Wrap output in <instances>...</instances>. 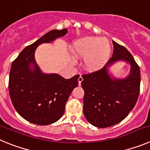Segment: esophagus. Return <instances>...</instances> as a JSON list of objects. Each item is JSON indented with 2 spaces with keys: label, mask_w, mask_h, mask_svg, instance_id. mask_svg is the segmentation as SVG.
<instances>
[{
  "label": "esophagus",
  "mask_w": 150,
  "mask_h": 150,
  "mask_svg": "<svg viewBox=\"0 0 150 150\" xmlns=\"http://www.w3.org/2000/svg\"><path fill=\"white\" fill-rule=\"evenodd\" d=\"M83 76H82L81 75H80V76H79V78H78V82H79V86L81 85V83H82V81H83Z\"/></svg>",
  "instance_id": "obj_1"
}]
</instances>
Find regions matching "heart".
Wrapping results in <instances>:
<instances>
[{
    "mask_svg": "<svg viewBox=\"0 0 150 150\" xmlns=\"http://www.w3.org/2000/svg\"><path fill=\"white\" fill-rule=\"evenodd\" d=\"M72 52L77 58H84L83 65L86 70L93 72L107 64L110 57L111 46L107 39L86 37L74 42Z\"/></svg>",
    "mask_w": 150,
    "mask_h": 150,
    "instance_id": "b5f03b06",
    "label": "heart"
}]
</instances>
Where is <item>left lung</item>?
I'll return each instance as SVG.
<instances>
[{
    "label": "left lung",
    "mask_w": 150,
    "mask_h": 150,
    "mask_svg": "<svg viewBox=\"0 0 150 150\" xmlns=\"http://www.w3.org/2000/svg\"><path fill=\"white\" fill-rule=\"evenodd\" d=\"M112 43V55L105 66L82 75L83 113L88 122L98 128H107L122 121L134 107L140 94L138 64L125 47L113 40ZM120 60L130 64L129 75L125 79H112L108 67Z\"/></svg>",
    "instance_id": "1"
}]
</instances>
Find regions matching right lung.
Returning a JSON list of instances; mask_svg holds the SVG:
<instances>
[{"instance_id":"obj_1","label":"right lung","mask_w":150,"mask_h":150,"mask_svg":"<svg viewBox=\"0 0 150 150\" xmlns=\"http://www.w3.org/2000/svg\"><path fill=\"white\" fill-rule=\"evenodd\" d=\"M67 32L66 28L50 30L24 49L12 63L9 77L10 99L18 114L29 122L47 125L58 121L64 112L69 96L78 86L79 76L67 79L57 74H43L34 59L39 45L52 42Z\"/></svg>"}]
</instances>
